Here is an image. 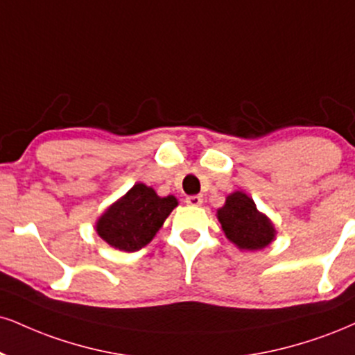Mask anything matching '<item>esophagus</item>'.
I'll use <instances>...</instances> for the list:
<instances>
[{"mask_svg": "<svg viewBox=\"0 0 355 355\" xmlns=\"http://www.w3.org/2000/svg\"><path fill=\"white\" fill-rule=\"evenodd\" d=\"M185 202L191 205V207H200V205L203 203V198L200 195H191V196H187Z\"/></svg>", "mask_w": 355, "mask_h": 355, "instance_id": "obj_1", "label": "esophagus"}]
</instances>
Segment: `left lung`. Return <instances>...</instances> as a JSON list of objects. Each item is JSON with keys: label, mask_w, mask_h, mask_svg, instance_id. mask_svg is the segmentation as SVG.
I'll use <instances>...</instances> for the list:
<instances>
[{"label": "left lung", "mask_w": 355, "mask_h": 355, "mask_svg": "<svg viewBox=\"0 0 355 355\" xmlns=\"http://www.w3.org/2000/svg\"><path fill=\"white\" fill-rule=\"evenodd\" d=\"M221 228L230 241L241 250H261L275 238V228L266 216L256 210L250 196L234 191L218 210Z\"/></svg>", "instance_id": "8db88e82"}]
</instances>
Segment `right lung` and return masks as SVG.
I'll list each match as a JSON object with an SVG mask.
<instances>
[{"label": "right lung", "instance_id": "1", "mask_svg": "<svg viewBox=\"0 0 355 355\" xmlns=\"http://www.w3.org/2000/svg\"><path fill=\"white\" fill-rule=\"evenodd\" d=\"M175 207V196L162 198L150 187L137 183L101 216L96 230L110 246L132 253L152 241Z\"/></svg>", "mask_w": 355, "mask_h": 355}]
</instances>
